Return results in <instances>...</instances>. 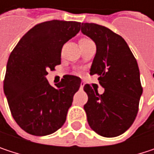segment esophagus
Segmentation results:
<instances>
[{
  "instance_id": "34e87169",
  "label": "esophagus",
  "mask_w": 154,
  "mask_h": 154,
  "mask_svg": "<svg viewBox=\"0 0 154 154\" xmlns=\"http://www.w3.org/2000/svg\"><path fill=\"white\" fill-rule=\"evenodd\" d=\"M84 85H85V84H84V82H81V84H80V89H81V90L83 89V87H84Z\"/></svg>"
}]
</instances>
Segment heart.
I'll use <instances>...</instances> for the list:
<instances>
[{
	"label": "heart",
	"mask_w": 154,
	"mask_h": 154,
	"mask_svg": "<svg viewBox=\"0 0 154 154\" xmlns=\"http://www.w3.org/2000/svg\"><path fill=\"white\" fill-rule=\"evenodd\" d=\"M89 39H86V38H81L80 40H79V43H84V42H86V41H88Z\"/></svg>",
	"instance_id": "obj_1"
}]
</instances>
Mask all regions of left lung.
Wrapping results in <instances>:
<instances>
[{
  "label": "left lung",
  "mask_w": 154,
  "mask_h": 154,
  "mask_svg": "<svg viewBox=\"0 0 154 154\" xmlns=\"http://www.w3.org/2000/svg\"><path fill=\"white\" fill-rule=\"evenodd\" d=\"M81 31L96 45V54L90 74H97L104 93L86 84L88 101L84 105L90 128L104 137L126 132L137 115L143 93L140 72L135 56L126 41L108 27L82 23Z\"/></svg>",
  "instance_id": "left-lung-1"
}]
</instances>
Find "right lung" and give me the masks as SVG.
Here are the masks:
<instances>
[{"mask_svg": "<svg viewBox=\"0 0 154 154\" xmlns=\"http://www.w3.org/2000/svg\"><path fill=\"white\" fill-rule=\"evenodd\" d=\"M81 23L51 20L35 25L11 51L3 90L17 124L33 136H47L66 121L80 77L65 75L56 87L46 79L48 70L60 64L61 49L75 36Z\"/></svg>", "mask_w": 154, "mask_h": 154, "instance_id": "add662e5", "label": "right lung"}]
</instances>
